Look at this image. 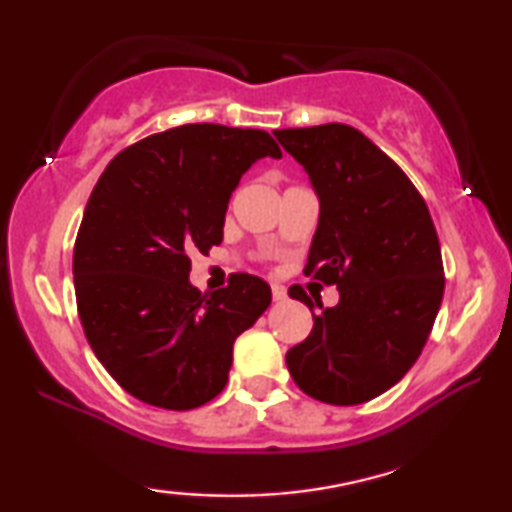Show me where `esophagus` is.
<instances>
[{
  "label": "esophagus",
  "mask_w": 512,
  "mask_h": 512,
  "mask_svg": "<svg viewBox=\"0 0 512 512\" xmlns=\"http://www.w3.org/2000/svg\"><path fill=\"white\" fill-rule=\"evenodd\" d=\"M272 298L277 300V303H282V300H286V289L282 284H272Z\"/></svg>",
  "instance_id": "obj_1"
}]
</instances>
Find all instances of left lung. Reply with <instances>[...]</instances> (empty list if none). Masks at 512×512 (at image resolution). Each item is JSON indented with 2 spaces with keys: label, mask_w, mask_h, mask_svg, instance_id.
Wrapping results in <instances>:
<instances>
[{
  "label": "left lung",
  "mask_w": 512,
  "mask_h": 512,
  "mask_svg": "<svg viewBox=\"0 0 512 512\" xmlns=\"http://www.w3.org/2000/svg\"><path fill=\"white\" fill-rule=\"evenodd\" d=\"M319 198L305 275L335 284L324 307L300 286L312 333L286 352L307 396L359 405L394 387L422 354L443 303V258L429 207L387 153L352 125L277 130Z\"/></svg>",
  "instance_id": "obj_1"
}]
</instances>
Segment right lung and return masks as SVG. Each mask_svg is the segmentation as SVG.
Returning <instances> with one entry per match:
<instances>
[{
    "label": "right lung",
    "mask_w": 512,
    "mask_h": 512,
    "mask_svg": "<svg viewBox=\"0 0 512 512\" xmlns=\"http://www.w3.org/2000/svg\"><path fill=\"white\" fill-rule=\"evenodd\" d=\"M265 156V130L179 125L118 153L90 193L74 247V289L97 361L139 401L200 408L219 396L237 335L268 310V282L191 284L193 251L223 240L230 195Z\"/></svg>",
    "instance_id": "add662e5"
}]
</instances>
